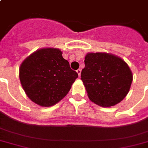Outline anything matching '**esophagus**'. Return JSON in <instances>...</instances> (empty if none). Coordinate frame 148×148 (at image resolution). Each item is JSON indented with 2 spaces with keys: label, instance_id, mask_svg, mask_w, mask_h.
Segmentation results:
<instances>
[{
  "label": "esophagus",
  "instance_id": "esophagus-1",
  "mask_svg": "<svg viewBox=\"0 0 148 148\" xmlns=\"http://www.w3.org/2000/svg\"><path fill=\"white\" fill-rule=\"evenodd\" d=\"M77 73L78 74L79 77H80V74H81V70H80V69H78V70H77Z\"/></svg>",
  "mask_w": 148,
  "mask_h": 148
}]
</instances>
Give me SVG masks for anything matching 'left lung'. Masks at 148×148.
Returning a JSON list of instances; mask_svg holds the SVG:
<instances>
[{
	"label": "left lung",
	"instance_id": "left-lung-1",
	"mask_svg": "<svg viewBox=\"0 0 148 148\" xmlns=\"http://www.w3.org/2000/svg\"><path fill=\"white\" fill-rule=\"evenodd\" d=\"M81 79L90 101L102 107L115 106L127 96L133 73L121 57L109 53H88Z\"/></svg>",
	"mask_w": 148,
	"mask_h": 148
}]
</instances>
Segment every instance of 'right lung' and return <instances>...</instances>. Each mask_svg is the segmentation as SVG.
<instances>
[{"label": "right lung", "mask_w": 148, "mask_h": 148, "mask_svg": "<svg viewBox=\"0 0 148 148\" xmlns=\"http://www.w3.org/2000/svg\"><path fill=\"white\" fill-rule=\"evenodd\" d=\"M62 54L59 48H40L21 64L19 79L23 89L39 106L48 107L57 103L78 77Z\"/></svg>", "instance_id": "1"}]
</instances>
